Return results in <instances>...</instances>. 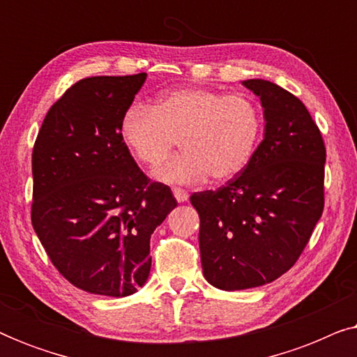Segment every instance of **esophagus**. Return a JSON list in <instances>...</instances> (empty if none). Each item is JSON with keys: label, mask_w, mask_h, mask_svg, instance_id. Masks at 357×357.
<instances>
[{"label": "esophagus", "mask_w": 357, "mask_h": 357, "mask_svg": "<svg viewBox=\"0 0 357 357\" xmlns=\"http://www.w3.org/2000/svg\"><path fill=\"white\" fill-rule=\"evenodd\" d=\"M172 193H174V197H175V199H177L178 203H185L188 199V193L185 192L183 188H174Z\"/></svg>", "instance_id": "34e87169"}]
</instances>
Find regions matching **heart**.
Masks as SVG:
<instances>
[{
    "instance_id": "obj_1",
    "label": "heart",
    "mask_w": 357,
    "mask_h": 357,
    "mask_svg": "<svg viewBox=\"0 0 357 357\" xmlns=\"http://www.w3.org/2000/svg\"><path fill=\"white\" fill-rule=\"evenodd\" d=\"M265 119L247 94H224L206 87L164 92L158 105L133 102L121 116L126 148L146 167H158L178 139L183 153L154 172L165 183H199L211 175L229 182L245 170L260 146Z\"/></svg>"
}]
</instances>
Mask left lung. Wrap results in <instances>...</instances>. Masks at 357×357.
<instances>
[{
    "mask_svg": "<svg viewBox=\"0 0 357 357\" xmlns=\"http://www.w3.org/2000/svg\"><path fill=\"white\" fill-rule=\"evenodd\" d=\"M261 102L265 136L250 165L193 193L203 275L222 291L258 287L297 261L324 213L326 151L305 105L275 82H242Z\"/></svg>",
    "mask_w": 357,
    "mask_h": 357,
    "instance_id": "8db88e82",
    "label": "left lung"
}]
</instances>
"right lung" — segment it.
Wrapping results in <instances>:
<instances>
[{"label":"right lung","mask_w":357,"mask_h":357,"mask_svg":"<svg viewBox=\"0 0 357 357\" xmlns=\"http://www.w3.org/2000/svg\"><path fill=\"white\" fill-rule=\"evenodd\" d=\"M146 76L77 81L48 110L32 151L33 231L56 270L91 294L131 296L148 281L151 234L177 206L121 138Z\"/></svg>","instance_id":"right-lung-1"}]
</instances>
